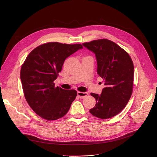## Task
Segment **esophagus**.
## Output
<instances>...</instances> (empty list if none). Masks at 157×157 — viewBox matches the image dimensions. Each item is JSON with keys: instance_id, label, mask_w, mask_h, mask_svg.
Returning <instances> with one entry per match:
<instances>
[{"instance_id": "esophagus-1", "label": "esophagus", "mask_w": 157, "mask_h": 157, "mask_svg": "<svg viewBox=\"0 0 157 157\" xmlns=\"http://www.w3.org/2000/svg\"><path fill=\"white\" fill-rule=\"evenodd\" d=\"M88 95V92H77V95L80 98H83L85 97H86Z\"/></svg>"}]
</instances>
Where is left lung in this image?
Returning <instances> with one entry per match:
<instances>
[{
    "label": "left lung",
    "instance_id": "left-lung-1",
    "mask_svg": "<svg viewBox=\"0 0 157 157\" xmlns=\"http://www.w3.org/2000/svg\"><path fill=\"white\" fill-rule=\"evenodd\" d=\"M82 45L95 55L97 74L105 82L100 95L91 93L96 105L90 112L107 119L121 112L128 103L133 89L134 64L129 55L108 39H99Z\"/></svg>",
    "mask_w": 157,
    "mask_h": 157
}]
</instances>
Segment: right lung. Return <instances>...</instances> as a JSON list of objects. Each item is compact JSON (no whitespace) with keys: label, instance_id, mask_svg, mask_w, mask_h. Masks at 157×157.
I'll list each match as a JSON object with an SVG mask.
<instances>
[{"label":"right lung","instance_id":"add662e5","mask_svg":"<svg viewBox=\"0 0 157 157\" xmlns=\"http://www.w3.org/2000/svg\"><path fill=\"white\" fill-rule=\"evenodd\" d=\"M83 46L49 42L34 49L21 70L25 97L38 115L56 120L68 112L77 92L55 87L54 81L62 71L65 59Z\"/></svg>","mask_w":157,"mask_h":157}]
</instances>
